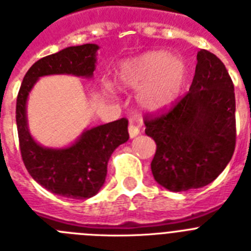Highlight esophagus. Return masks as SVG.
I'll return each mask as SVG.
<instances>
[{"mask_svg":"<svg viewBox=\"0 0 251 251\" xmlns=\"http://www.w3.org/2000/svg\"><path fill=\"white\" fill-rule=\"evenodd\" d=\"M139 134L140 128L137 127V126H135L132 123H130V125H128V135H130L131 139H132V137H136Z\"/></svg>","mask_w":251,"mask_h":251,"instance_id":"obj_1","label":"esophagus"}]
</instances>
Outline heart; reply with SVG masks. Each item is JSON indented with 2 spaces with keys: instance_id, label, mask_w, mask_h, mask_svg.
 Instances as JSON below:
<instances>
[{
  "instance_id": "obj_1",
  "label": "heart",
  "mask_w": 251,
  "mask_h": 251,
  "mask_svg": "<svg viewBox=\"0 0 251 251\" xmlns=\"http://www.w3.org/2000/svg\"><path fill=\"white\" fill-rule=\"evenodd\" d=\"M187 75L185 61L168 51H150L125 61L116 76L121 90H139L140 109L156 114L169 109L179 98Z\"/></svg>"
}]
</instances>
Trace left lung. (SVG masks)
Wrapping results in <instances>:
<instances>
[{
  "mask_svg": "<svg viewBox=\"0 0 251 251\" xmlns=\"http://www.w3.org/2000/svg\"><path fill=\"white\" fill-rule=\"evenodd\" d=\"M189 92L168 114L145 117V134L156 142L151 171L174 193L206 186L235 149V94L225 65L200 50Z\"/></svg>",
  "mask_w": 251,
  "mask_h": 251,
  "instance_id": "obj_1",
  "label": "left lung"
}]
</instances>
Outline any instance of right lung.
I'll return each mask as SVG.
<instances>
[{
	"label": "right lung",
	"instance_id": "obj_1",
	"mask_svg": "<svg viewBox=\"0 0 251 251\" xmlns=\"http://www.w3.org/2000/svg\"><path fill=\"white\" fill-rule=\"evenodd\" d=\"M99 46L86 44L61 50L38 60L26 72L16 103V124L24 164L33 180L46 190L71 199H89L100 191L107 162L115 149L128 140L126 119L85 128L65 148H45L32 137L27 120V99L38 78L72 75L92 78Z\"/></svg>",
	"mask_w": 251,
	"mask_h": 251
}]
</instances>
